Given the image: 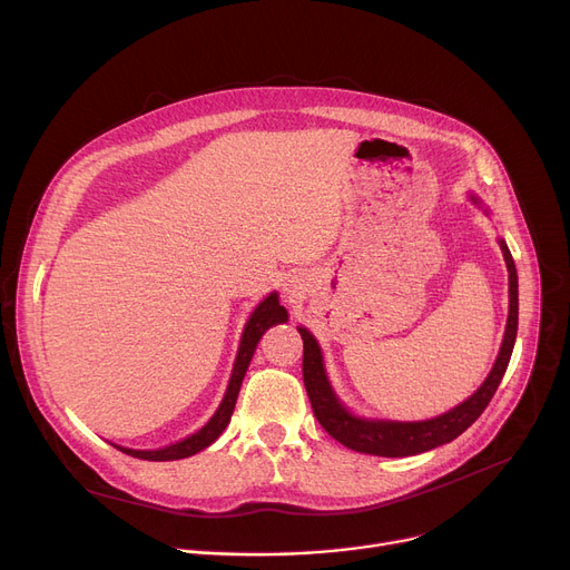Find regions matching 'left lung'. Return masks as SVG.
I'll return each instance as SVG.
<instances>
[{
  "label": "left lung",
  "instance_id": "8db88e82",
  "mask_svg": "<svg viewBox=\"0 0 570 570\" xmlns=\"http://www.w3.org/2000/svg\"><path fill=\"white\" fill-rule=\"evenodd\" d=\"M499 244H501V250H504V259L509 266V298H511L504 343H501L499 356L483 386L470 400H464L462 405H458L455 410L438 419L416 421V423H397V421H365V419L352 416L338 403L336 393L331 391L317 341L311 336L308 328L298 326L301 341H304V367H301V371H304V384L311 397L313 414L333 440H338L343 446L352 451L382 455V458L416 455L455 440L458 434H462L483 414L501 377L507 373L513 345H515V333H518V272H515V262L511 257L509 246L504 242Z\"/></svg>",
  "mask_w": 570,
  "mask_h": 570
}]
</instances>
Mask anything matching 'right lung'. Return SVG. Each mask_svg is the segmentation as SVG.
I'll use <instances>...</instances> for the list:
<instances>
[{
  "mask_svg": "<svg viewBox=\"0 0 570 570\" xmlns=\"http://www.w3.org/2000/svg\"><path fill=\"white\" fill-rule=\"evenodd\" d=\"M278 322H287V311L278 304V294L274 292V294L266 296L262 304L255 308V313L250 315V320L244 328V338H242V345H239V352H237V361H234V371H232L229 386L225 391L223 403L203 430H197L184 442H177L173 446H165V449H158V451H132V449H121V446H117V449L132 455V458L158 460L160 462V460H181V458L195 455L197 451H203L209 444H214L220 438V432L227 428L229 419H232V412H234V405H237V395H239L244 375L248 371V363L253 358V352H255V347L262 338V333L269 326L278 324Z\"/></svg>",
  "mask_w": 570,
  "mask_h": 570,
  "instance_id": "obj_1",
  "label": "right lung"
}]
</instances>
